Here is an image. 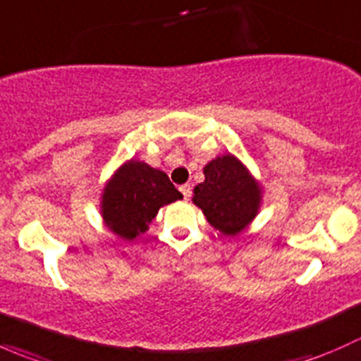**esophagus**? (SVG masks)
<instances>
[{
	"label": "esophagus",
	"instance_id": "34e87169",
	"mask_svg": "<svg viewBox=\"0 0 361 361\" xmlns=\"http://www.w3.org/2000/svg\"><path fill=\"white\" fill-rule=\"evenodd\" d=\"M180 192H181V194H183L185 201H188V199H190V195H192V187H190V185H188V183L181 185Z\"/></svg>",
	"mask_w": 361,
	"mask_h": 361
}]
</instances>
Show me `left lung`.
I'll use <instances>...</instances> for the list:
<instances>
[{
  "label": "left lung",
  "mask_w": 361,
  "mask_h": 361,
  "mask_svg": "<svg viewBox=\"0 0 361 361\" xmlns=\"http://www.w3.org/2000/svg\"><path fill=\"white\" fill-rule=\"evenodd\" d=\"M192 201L211 227L235 238L255 220L262 204V187L235 155L224 154L204 166V181Z\"/></svg>",
  "instance_id": "left-lung-1"
}]
</instances>
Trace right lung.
Listing matches in <instances>:
<instances>
[{
	"mask_svg": "<svg viewBox=\"0 0 361 361\" xmlns=\"http://www.w3.org/2000/svg\"><path fill=\"white\" fill-rule=\"evenodd\" d=\"M180 199L183 195L164 171L143 160L130 159L104 185L101 216L113 234L123 241H133L148 231L160 207Z\"/></svg>",
	"mask_w": 361,
	"mask_h": 361,
	"instance_id": "obj_1",
	"label": "right lung"
}]
</instances>
